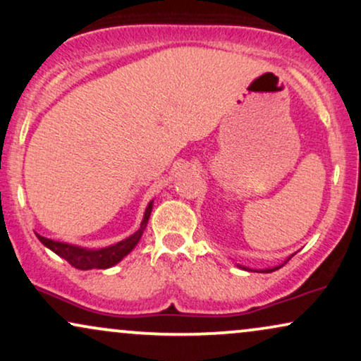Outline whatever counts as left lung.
<instances>
[{"instance_id":"8db88e82","label":"left lung","mask_w":361,"mask_h":361,"mask_svg":"<svg viewBox=\"0 0 361 361\" xmlns=\"http://www.w3.org/2000/svg\"><path fill=\"white\" fill-rule=\"evenodd\" d=\"M288 259H290V258H288ZM288 259H286V262H288ZM286 262H285V263H286ZM285 263H283V264H285ZM283 264H280V267H275V268H267V270H262V273H271V271L278 270V268H281Z\"/></svg>"}]
</instances>
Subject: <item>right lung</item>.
I'll list each match as a JSON object with an SVG mask.
<instances>
[{
    "mask_svg": "<svg viewBox=\"0 0 361 361\" xmlns=\"http://www.w3.org/2000/svg\"><path fill=\"white\" fill-rule=\"evenodd\" d=\"M153 209V202H149L147 207V212H145L143 221H141V226L138 231H135L133 235L128 236L126 240L120 241V243L108 246V248H102V250H86L81 248V246H75V245H68V243H61V241H54L49 238H44V236H38V240L43 243L47 248L51 250L58 255V257L65 258L71 267L78 268V270H91V268H99V270H104V268L113 267L118 262H121L123 258L126 257L131 250L138 245V241L143 235L145 228H147L148 218L152 214Z\"/></svg>",
    "mask_w": 361,
    "mask_h": 361,
    "instance_id": "right-lung-1",
    "label": "right lung"
}]
</instances>
